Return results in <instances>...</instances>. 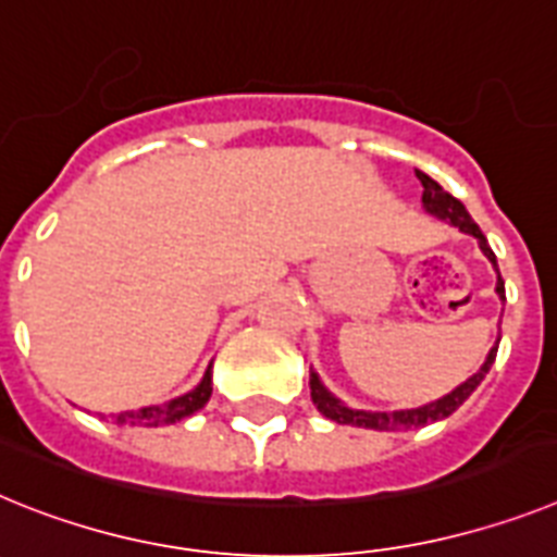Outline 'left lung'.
Returning <instances> with one entry per match:
<instances>
[{"label":"left lung","mask_w":557,"mask_h":557,"mask_svg":"<svg viewBox=\"0 0 557 557\" xmlns=\"http://www.w3.org/2000/svg\"><path fill=\"white\" fill-rule=\"evenodd\" d=\"M417 177H420L422 188H425V191H422V208H425V213H431V216H436V220L448 222V225L459 227L462 233L473 236V239L479 242V247H482V253L487 256V261L493 264V270L498 273L496 253L491 250V245H487V239H484V233L479 231L476 222L470 220V213L465 211L462 202H459L456 197H450L440 183H434V180L428 177V174H422V171H417ZM496 293L498 298L505 301V282H502V275H496ZM496 351H498V341L493 344V349L487 351V358H484V363L479 366L476 374H470V377L465 380V383H459L454 392L442 394L440 400L425 403V406L400 408V411H363V408H351L346 406L344 400H337L335 394L321 383L318 372H310L312 403H315L318 411H321L326 420L337 422V425L372 428V431H408V428L431 425V422H440L445 420V417L454 414L456 408L462 406L470 394L476 392V386L484 380V374L491 372L493 360H496Z\"/></svg>","instance_id":"obj_1"}]
</instances>
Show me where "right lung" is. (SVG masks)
Here are the masks:
<instances>
[{
  "mask_svg": "<svg viewBox=\"0 0 557 557\" xmlns=\"http://www.w3.org/2000/svg\"><path fill=\"white\" fill-rule=\"evenodd\" d=\"M211 374H213V363H208L206 374H202V380H199L191 392L180 394V397L163 403V406H143L137 408V411H121V414H112V417H115L117 425H135V428H160V425H174V422L180 420H188V417L197 414L199 408H206V403L211 400V392H213Z\"/></svg>",
  "mask_w": 557,
  "mask_h": 557,
  "instance_id": "add662e5",
  "label": "right lung"
}]
</instances>
